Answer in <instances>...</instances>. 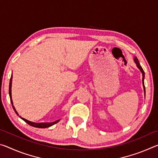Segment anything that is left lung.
Segmentation results:
<instances>
[{
  "label": "left lung",
  "instance_id": "8db88e82",
  "mask_svg": "<svg viewBox=\"0 0 158 158\" xmlns=\"http://www.w3.org/2000/svg\"><path fill=\"white\" fill-rule=\"evenodd\" d=\"M135 62L136 63V64H137V68L140 69L141 73H142V74H143V79H142V81H143V88H144V93H146V90H145V85H144V84H143V79H144V76H145V74H144V71L143 69H142V68H141V66L139 64V60L137 58H135Z\"/></svg>",
  "mask_w": 158,
  "mask_h": 158
}]
</instances>
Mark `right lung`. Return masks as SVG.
<instances>
[{"label":"right lung","mask_w":158,"mask_h":158,"mask_svg":"<svg viewBox=\"0 0 158 158\" xmlns=\"http://www.w3.org/2000/svg\"><path fill=\"white\" fill-rule=\"evenodd\" d=\"M12 75L11 76V78H10V86H9V94H10V101H11V103L12 105V107L13 109H14V110L15 111V113L17 114V115L18 113L17 112V111H16V109L15 108V106H13V102H12V95H11V87H12ZM21 119L23 120L26 123H28V125H31V126L33 127H38V128H46V127H49L50 126H52V125H54L56 123H58L59 121H56L54 122L53 123H33V122H31L29 121H27V120L23 118H21Z\"/></svg>","instance_id":"add662e5"}]
</instances>
